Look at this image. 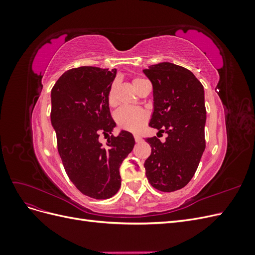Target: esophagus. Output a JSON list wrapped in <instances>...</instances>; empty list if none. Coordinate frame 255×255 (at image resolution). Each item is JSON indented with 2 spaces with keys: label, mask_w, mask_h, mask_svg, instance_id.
Returning <instances> with one entry per match:
<instances>
[{
  "label": "esophagus",
  "mask_w": 255,
  "mask_h": 255,
  "mask_svg": "<svg viewBox=\"0 0 255 255\" xmlns=\"http://www.w3.org/2000/svg\"><path fill=\"white\" fill-rule=\"evenodd\" d=\"M134 138H135V141H136V142H139V141L141 140V137H140L139 134H135V135H134Z\"/></svg>",
  "instance_id": "34e87169"
}]
</instances>
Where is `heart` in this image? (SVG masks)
Masks as SVG:
<instances>
[{
    "instance_id": "b5f03b06",
    "label": "heart",
    "mask_w": 255,
    "mask_h": 255,
    "mask_svg": "<svg viewBox=\"0 0 255 255\" xmlns=\"http://www.w3.org/2000/svg\"><path fill=\"white\" fill-rule=\"evenodd\" d=\"M143 79L135 78L133 80V86L134 88L137 87V85L139 84ZM109 103L111 105H114L116 102V84H113L111 86L109 97ZM149 119V114L146 111L139 109V107H121L117 113L115 114V120L117 122V126L121 129L129 130V132H137L139 130L144 123Z\"/></svg>"
}]
</instances>
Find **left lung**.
Masks as SVG:
<instances>
[{
	"label": "left lung",
	"mask_w": 255,
	"mask_h": 255,
	"mask_svg": "<svg viewBox=\"0 0 255 255\" xmlns=\"http://www.w3.org/2000/svg\"><path fill=\"white\" fill-rule=\"evenodd\" d=\"M153 86V114L149 126L167 134L161 142L146 138L151 155L144 168L154 188L171 192L189 183L205 149L206 110L202 84L188 69L160 63L144 69Z\"/></svg>",
	"instance_id": "1"
}]
</instances>
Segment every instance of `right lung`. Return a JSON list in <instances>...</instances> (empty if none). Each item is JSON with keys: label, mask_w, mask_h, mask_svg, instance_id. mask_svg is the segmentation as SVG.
Returning a JSON list of instances; mask_svg holds the SVG:
<instances>
[{"label": "right lung", "mask_w": 255, "mask_h": 255, "mask_svg": "<svg viewBox=\"0 0 255 255\" xmlns=\"http://www.w3.org/2000/svg\"><path fill=\"white\" fill-rule=\"evenodd\" d=\"M116 73L98 67L70 69L51 91V123L65 170L82 194L95 199L117 194L119 168L135 144L127 130L110 136L116 123L107 97ZM101 133L109 137L106 147L98 141Z\"/></svg>", "instance_id": "obj_1"}]
</instances>
